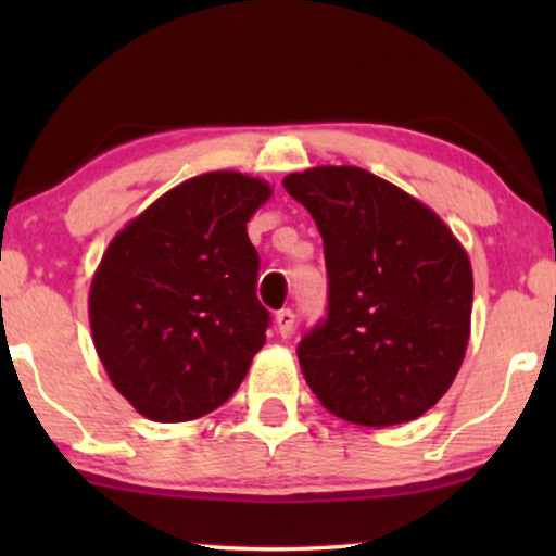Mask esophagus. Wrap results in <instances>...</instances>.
<instances>
[{"mask_svg": "<svg viewBox=\"0 0 556 556\" xmlns=\"http://www.w3.org/2000/svg\"><path fill=\"white\" fill-rule=\"evenodd\" d=\"M274 324H277L279 337H290L292 334V327H295V314H292L290 308L277 311V316H274Z\"/></svg>", "mask_w": 556, "mask_h": 556, "instance_id": "34e87169", "label": "esophagus"}]
</instances>
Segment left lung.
<instances>
[{
    "instance_id": "left-lung-1",
    "label": "left lung",
    "mask_w": 556,
    "mask_h": 556,
    "mask_svg": "<svg viewBox=\"0 0 556 556\" xmlns=\"http://www.w3.org/2000/svg\"><path fill=\"white\" fill-rule=\"evenodd\" d=\"M282 185L314 216L329 274L327 321L298 348L311 392L368 429L420 418L468 350V251L433 208L361 167H311Z\"/></svg>"
}]
</instances>
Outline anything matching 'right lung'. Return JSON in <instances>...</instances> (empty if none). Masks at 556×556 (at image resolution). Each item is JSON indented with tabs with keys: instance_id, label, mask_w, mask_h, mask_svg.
<instances>
[{
	"instance_id": "1",
	"label": "right lung",
	"mask_w": 556,
	"mask_h": 556,
	"mask_svg": "<svg viewBox=\"0 0 556 556\" xmlns=\"http://www.w3.org/2000/svg\"><path fill=\"white\" fill-rule=\"evenodd\" d=\"M261 177L216 169L159 195L114 235L88 290L93 348L143 418L185 424L232 397L264 348L248 219Z\"/></svg>"
}]
</instances>
